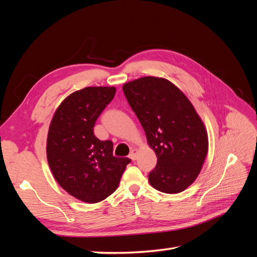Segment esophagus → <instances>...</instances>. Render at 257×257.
<instances>
[{"label": "esophagus", "mask_w": 257, "mask_h": 257, "mask_svg": "<svg viewBox=\"0 0 257 257\" xmlns=\"http://www.w3.org/2000/svg\"><path fill=\"white\" fill-rule=\"evenodd\" d=\"M137 154H138V151L136 149H133L131 150L130 154H128V158L132 160V161H135L137 159Z\"/></svg>", "instance_id": "esophagus-1"}]
</instances>
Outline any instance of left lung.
<instances>
[{"label": "left lung", "instance_id": "obj_1", "mask_svg": "<svg viewBox=\"0 0 257 257\" xmlns=\"http://www.w3.org/2000/svg\"><path fill=\"white\" fill-rule=\"evenodd\" d=\"M123 92L157 154L152 188L177 194L195 181L208 153L205 124L183 93L165 78L147 76L123 84Z\"/></svg>", "mask_w": 257, "mask_h": 257}]
</instances>
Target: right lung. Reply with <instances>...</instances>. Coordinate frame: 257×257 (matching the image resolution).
<instances>
[{"label":"right lung","instance_id":"obj_1","mask_svg":"<svg viewBox=\"0 0 257 257\" xmlns=\"http://www.w3.org/2000/svg\"><path fill=\"white\" fill-rule=\"evenodd\" d=\"M114 94V87L75 91L59 105L48 131L46 151L54 179L69 195L88 204L111 195L131 162L113 157V144L99 141L93 132Z\"/></svg>","mask_w":257,"mask_h":257}]
</instances>
